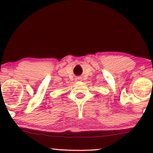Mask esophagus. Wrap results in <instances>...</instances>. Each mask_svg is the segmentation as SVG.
<instances>
[{"mask_svg":"<svg viewBox=\"0 0 153 153\" xmlns=\"http://www.w3.org/2000/svg\"><path fill=\"white\" fill-rule=\"evenodd\" d=\"M77 79H78V80H82V78L80 77H78V78H77Z\"/></svg>","mask_w":153,"mask_h":153,"instance_id":"34e87169","label":"esophagus"}]
</instances>
